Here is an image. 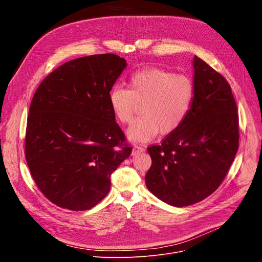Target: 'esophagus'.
I'll list each match as a JSON object with an SVG mask.
<instances>
[{"label": "esophagus", "instance_id": "1", "mask_svg": "<svg viewBox=\"0 0 262 262\" xmlns=\"http://www.w3.org/2000/svg\"><path fill=\"white\" fill-rule=\"evenodd\" d=\"M144 151H145V148L144 147L139 146V145H135L134 148H133V156H136V155L144 152Z\"/></svg>", "mask_w": 262, "mask_h": 262}]
</instances>
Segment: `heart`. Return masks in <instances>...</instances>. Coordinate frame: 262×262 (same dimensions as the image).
<instances>
[{
    "label": "heart",
    "instance_id": "1",
    "mask_svg": "<svg viewBox=\"0 0 262 262\" xmlns=\"http://www.w3.org/2000/svg\"><path fill=\"white\" fill-rule=\"evenodd\" d=\"M127 88H112L108 103L116 119L123 124L132 121L138 103H143V116L127 130L128 139L134 142L150 141L160 130L163 135L176 132L188 118L196 92L190 77L158 67L134 72Z\"/></svg>",
    "mask_w": 262,
    "mask_h": 262
}]
</instances>
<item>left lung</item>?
<instances>
[{
    "mask_svg": "<svg viewBox=\"0 0 262 262\" xmlns=\"http://www.w3.org/2000/svg\"><path fill=\"white\" fill-rule=\"evenodd\" d=\"M195 99L184 123L147 148L152 164L148 190L162 201L189 206L211 195L226 177L238 149L237 106L221 73L194 57Z\"/></svg>",
    "mask_w": 262,
    "mask_h": 262,
    "instance_id": "8db88e82",
    "label": "left lung"
}]
</instances>
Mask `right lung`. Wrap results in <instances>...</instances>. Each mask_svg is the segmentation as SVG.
Wrapping results in <instances>:
<instances>
[{
	"label": "right lung",
	"mask_w": 262,
	"mask_h": 262,
	"mask_svg": "<svg viewBox=\"0 0 262 262\" xmlns=\"http://www.w3.org/2000/svg\"><path fill=\"white\" fill-rule=\"evenodd\" d=\"M126 67L114 54L71 60L37 88L25 155L40 192L69 210H87L108 193L111 175L133 148L115 121L108 92Z\"/></svg>",
	"instance_id": "1"
}]
</instances>
